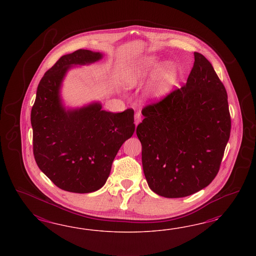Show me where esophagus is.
Here are the masks:
<instances>
[{"mask_svg": "<svg viewBox=\"0 0 256 256\" xmlns=\"http://www.w3.org/2000/svg\"><path fill=\"white\" fill-rule=\"evenodd\" d=\"M134 119H135V124L137 126V124H139L140 122V120H142L140 112H136V114H135V116H134Z\"/></svg>", "mask_w": 256, "mask_h": 256, "instance_id": "obj_1", "label": "esophagus"}]
</instances>
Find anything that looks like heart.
Returning <instances> with one entry per match:
<instances>
[{
    "instance_id": "1",
    "label": "heart",
    "mask_w": 256,
    "mask_h": 256,
    "mask_svg": "<svg viewBox=\"0 0 256 256\" xmlns=\"http://www.w3.org/2000/svg\"><path fill=\"white\" fill-rule=\"evenodd\" d=\"M156 66V62L155 60H146L142 62L140 68L135 72H133L128 78V84L130 86H134L140 78L144 75V73L151 68ZM178 75V70L174 64H168L165 66L164 70L162 73L156 78L155 82L152 86V94L155 98H162L164 94L169 92L170 86L174 82Z\"/></svg>"
}]
</instances>
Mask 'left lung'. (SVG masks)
I'll list each match as a JSON object with an SVG mask.
<instances>
[{
	"instance_id": "obj_1",
	"label": "left lung",
	"mask_w": 256,
	"mask_h": 256,
	"mask_svg": "<svg viewBox=\"0 0 256 256\" xmlns=\"http://www.w3.org/2000/svg\"><path fill=\"white\" fill-rule=\"evenodd\" d=\"M227 98L210 61L194 52L186 84L144 107L136 134L144 172L155 194L186 197L216 178L231 132Z\"/></svg>"
}]
</instances>
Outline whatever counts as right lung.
I'll list each match as a JSON object with an SVG mask.
<instances>
[{
  "instance_id": "obj_1",
  "label": "right lung",
  "mask_w": 256,
  "mask_h": 256,
  "mask_svg": "<svg viewBox=\"0 0 256 256\" xmlns=\"http://www.w3.org/2000/svg\"><path fill=\"white\" fill-rule=\"evenodd\" d=\"M101 57L82 48L62 56L39 82L32 108L36 162L55 186L70 192L88 194L103 186L118 150L135 130L133 108L114 114L98 103L73 110L61 104L59 89L70 66Z\"/></svg>"
}]
</instances>
